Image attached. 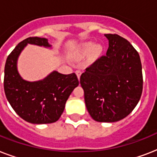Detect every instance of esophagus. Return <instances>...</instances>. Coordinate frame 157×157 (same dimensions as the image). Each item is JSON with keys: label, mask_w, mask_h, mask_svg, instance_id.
<instances>
[{"label": "esophagus", "mask_w": 157, "mask_h": 157, "mask_svg": "<svg viewBox=\"0 0 157 157\" xmlns=\"http://www.w3.org/2000/svg\"><path fill=\"white\" fill-rule=\"evenodd\" d=\"M76 76H77V77H78V79H80V77H81V70H76Z\"/></svg>", "instance_id": "esophagus-1"}]
</instances>
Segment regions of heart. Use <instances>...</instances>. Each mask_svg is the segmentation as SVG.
Instances as JSON below:
<instances>
[{
	"mask_svg": "<svg viewBox=\"0 0 157 157\" xmlns=\"http://www.w3.org/2000/svg\"><path fill=\"white\" fill-rule=\"evenodd\" d=\"M102 52V48L100 45H94L92 43H89L84 45L81 50V54L82 56H86L90 54V59L91 60H94L97 59Z\"/></svg>",
	"mask_w": 157,
	"mask_h": 157,
	"instance_id": "b5f03b06",
	"label": "heart"
}]
</instances>
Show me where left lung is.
<instances>
[{"label": "left lung", "mask_w": 157, "mask_h": 157, "mask_svg": "<svg viewBox=\"0 0 157 157\" xmlns=\"http://www.w3.org/2000/svg\"><path fill=\"white\" fill-rule=\"evenodd\" d=\"M109 46L81 74L85 102L94 121L115 122L136 107L143 92L140 57L134 46L117 34H105Z\"/></svg>", "instance_id": "left-lung-1"}]
</instances>
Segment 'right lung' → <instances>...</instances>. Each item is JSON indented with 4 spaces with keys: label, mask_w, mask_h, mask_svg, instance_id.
Returning <instances> with one entry per match:
<instances>
[{
    "label": "right lung",
    "mask_w": 157,
    "mask_h": 157,
    "mask_svg": "<svg viewBox=\"0 0 157 157\" xmlns=\"http://www.w3.org/2000/svg\"><path fill=\"white\" fill-rule=\"evenodd\" d=\"M27 44L50 47L47 39L33 36L18 43L9 54L4 76L6 98L14 112L26 121L54 123L61 117L67 98L79 85L78 78L75 73L64 75L54 71L42 81L23 80L17 70V59Z\"/></svg>",
    "instance_id": "add662e5"
}]
</instances>
